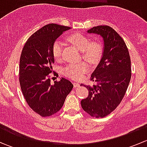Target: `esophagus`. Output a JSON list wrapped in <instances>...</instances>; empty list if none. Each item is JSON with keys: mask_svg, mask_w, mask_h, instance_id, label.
<instances>
[{"mask_svg": "<svg viewBox=\"0 0 147 147\" xmlns=\"http://www.w3.org/2000/svg\"><path fill=\"white\" fill-rule=\"evenodd\" d=\"M73 85H74V87H78L80 86V84L78 82H73Z\"/></svg>", "mask_w": 147, "mask_h": 147, "instance_id": "esophagus-1", "label": "esophagus"}]
</instances>
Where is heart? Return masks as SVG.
<instances>
[{
	"mask_svg": "<svg viewBox=\"0 0 147 147\" xmlns=\"http://www.w3.org/2000/svg\"><path fill=\"white\" fill-rule=\"evenodd\" d=\"M68 41L81 51L84 60L91 65L97 64L102 56L101 45L97 42H90V40L85 35L80 33L72 34L67 38ZM63 42L57 40L52 47L53 57L59 60L63 55ZM89 66L86 63H70L63 69V74L67 78L73 80H80L83 75L88 71Z\"/></svg>",
	"mask_w": 147,
	"mask_h": 147,
	"instance_id": "b5f03b06",
	"label": "heart"
}]
</instances>
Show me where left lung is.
Segmentation results:
<instances>
[{"mask_svg":"<svg viewBox=\"0 0 147 147\" xmlns=\"http://www.w3.org/2000/svg\"><path fill=\"white\" fill-rule=\"evenodd\" d=\"M103 38L104 50L100 63L91 75L96 84L87 85L88 97L81 101L82 109L93 117L102 118L113 112L122 100L131 75L129 53L124 40L108 26L87 30Z\"/></svg>","mask_w":147,"mask_h":147,"instance_id":"obj_1","label":"left lung"}]
</instances>
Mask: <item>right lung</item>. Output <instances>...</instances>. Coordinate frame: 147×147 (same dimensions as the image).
I'll return each instance as SVG.
<instances>
[{
  "label": "right lung",
  "mask_w": 147,
  "mask_h": 147,
  "mask_svg": "<svg viewBox=\"0 0 147 147\" xmlns=\"http://www.w3.org/2000/svg\"><path fill=\"white\" fill-rule=\"evenodd\" d=\"M67 26L46 25L28 39L20 59L19 81L23 96L30 107L41 117H49L58 112L66 97L72 90L70 81L62 78L50 84V75L55 60L53 43Z\"/></svg>",
  "instance_id": "right-lung-1"
}]
</instances>
